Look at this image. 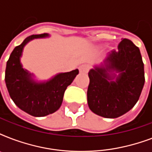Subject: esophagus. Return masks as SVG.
Here are the masks:
<instances>
[{
  "mask_svg": "<svg viewBox=\"0 0 152 152\" xmlns=\"http://www.w3.org/2000/svg\"><path fill=\"white\" fill-rule=\"evenodd\" d=\"M90 69V66L88 64H82L79 67V70L81 73H87Z\"/></svg>",
  "mask_w": 152,
  "mask_h": 152,
  "instance_id": "1",
  "label": "esophagus"
}]
</instances>
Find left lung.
Here are the masks:
<instances>
[{
    "label": "left lung",
    "instance_id": "8db88e82",
    "mask_svg": "<svg viewBox=\"0 0 152 152\" xmlns=\"http://www.w3.org/2000/svg\"><path fill=\"white\" fill-rule=\"evenodd\" d=\"M118 49L88 72V106L106 118H118L129 111L139 100L145 81L139 48L124 39Z\"/></svg>",
    "mask_w": 152,
    "mask_h": 152
}]
</instances>
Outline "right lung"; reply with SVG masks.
<instances>
[{
  "label": "right lung",
  "instance_id": "obj_1",
  "mask_svg": "<svg viewBox=\"0 0 152 152\" xmlns=\"http://www.w3.org/2000/svg\"><path fill=\"white\" fill-rule=\"evenodd\" d=\"M48 36L44 33L26 38L13 50L6 64L4 80L11 99L19 108L34 117H44L57 111L61 106L67 87L79 73L76 69L57 74L45 82H37L33 74L23 68L20 57L25 45L34 39Z\"/></svg>",
  "mask_w": 152,
  "mask_h": 152
}]
</instances>
